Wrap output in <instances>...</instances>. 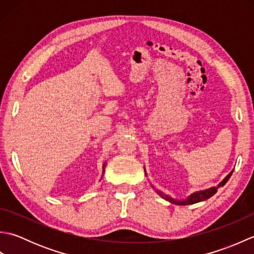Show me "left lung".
<instances>
[{
	"mask_svg": "<svg viewBox=\"0 0 254 254\" xmlns=\"http://www.w3.org/2000/svg\"><path fill=\"white\" fill-rule=\"evenodd\" d=\"M231 174H233V171H231L230 174H229L227 177H226L222 182L219 183L218 187L225 186L226 182H227V181L229 180V178H230ZM218 187H213V188H210V189H207V190L195 192V193L191 194V195L189 196L188 198L182 199V201H178V199L172 198V197H170L169 195H167V194H165V193H163V192H160L159 190H156V189H155V190H156V192H157V193L159 194V195H160L161 197L165 198L166 201H169L170 203H174V204H176V205H189V204H194V203H198V202L205 201V199H207V198H209L210 196H213L214 194L217 192Z\"/></svg>",
	"mask_w": 254,
	"mask_h": 254,
	"instance_id": "1",
	"label": "left lung"
}]
</instances>
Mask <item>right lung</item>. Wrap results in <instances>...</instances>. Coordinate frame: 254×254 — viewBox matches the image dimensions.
<instances>
[{
	"instance_id": "right-lung-1",
	"label": "right lung",
	"mask_w": 254,
	"mask_h": 254,
	"mask_svg": "<svg viewBox=\"0 0 254 254\" xmlns=\"http://www.w3.org/2000/svg\"><path fill=\"white\" fill-rule=\"evenodd\" d=\"M105 166H106V164H105V165H104V172H105Z\"/></svg>"
}]
</instances>
